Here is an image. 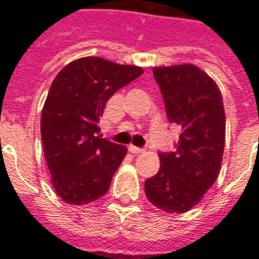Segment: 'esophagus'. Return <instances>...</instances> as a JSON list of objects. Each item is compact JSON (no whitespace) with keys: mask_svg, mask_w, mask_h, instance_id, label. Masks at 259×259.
Instances as JSON below:
<instances>
[{"mask_svg":"<svg viewBox=\"0 0 259 259\" xmlns=\"http://www.w3.org/2000/svg\"><path fill=\"white\" fill-rule=\"evenodd\" d=\"M129 150H130V153H133V154H138V153H142V152H144V149H142V148H138V146H134V145H130Z\"/></svg>","mask_w":259,"mask_h":259,"instance_id":"1","label":"esophagus"}]
</instances>
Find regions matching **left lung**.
Masks as SVG:
<instances>
[{
  "instance_id": "left-lung-1",
  "label": "left lung",
  "mask_w": 259,
  "mask_h": 259,
  "mask_svg": "<svg viewBox=\"0 0 259 259\" xmlns=\"http://www.w3.org/2000/svg\"><path fill=\"white\" fill-rule=\"evenodd\" d=\"M166 117L181 127L175 152L158 153L160 170L145 181L148 200L168 213L187 212L221 170L226 115L217 83L193 64L154 67Z\"/></svg>"
}]
</instances>
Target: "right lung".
<instances>
[{"instance_id":"add662e5","label":"right lung","mask_w":259,"mask_h":259,"mask_svg":"<svg viewBox=\"0 0 259 259\" xmlns=\"http://www.w3.org/2000/svg\"><path fill=\"white\" fill-rule=\"evenodd\" d=\"M144 72L101 58H82L51 84L41 113V140L55 191L68 204H87L107 192L126 146L102 138L98 122L110 98Z\"/></svg>"}]
</instances>
